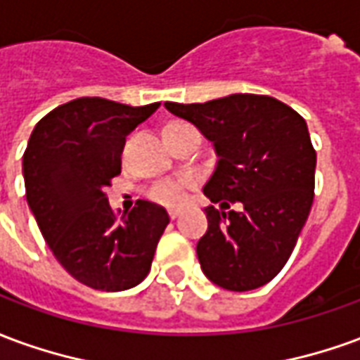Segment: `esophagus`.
<instances>
[{
  "mask_svg": "<svg viewBox=\"0 0 360 360\" xmlns=\"http://www.w3.org/2000/svg\"><path fill=\"white\" fill-rule=\"evenodd\" d=\"M181 216V210H169V218L177 219Z\"/></svg>",
  "mask_w": 360,
  "mask_h": 360,
  "instance_id": "obj_1",
  "label": "esophagus"
}]
</instances>
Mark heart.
Listing matches in <instances>:
<instances>
[{
  "label": "heart",
  "instance_id": "b5f03b06",
  "mask_svg": "<svg viewBox=\"0 0 360 360\" xmlns=\"http://www.w3.org/2000/svg\"><path fill=\"white\" fill-rule=\"evenodd\" d=\"M172 125H185V123H172ZM195 187V179L191 177H167L152 183L146 188V196L152 202L164 206H181L187 200L188 188Z\"/></svg>",
  "mask_w": 360,
  "mask_h": 360
}]
</instances>
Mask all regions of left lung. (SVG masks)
<instances>
[{"instance_id": "1", "label": "left lung", "mask_w": 360, "mask_h": 360, "mask_svg": "<svg viewBox=\"0 0 360 360\" xmlns=\"http://www.w3.org/2000/svg\"><path fill=\"white\" fill-rule=\"evenodd\" d=\"M165 108L216 146L219 160L204 195L221 208L243 204L241 212L206 208L208 231L196 245L206 278L229 291L266 285L291 257L314 200L316 150L307 121L260 94Z\"/></svg>"}]
</instances>
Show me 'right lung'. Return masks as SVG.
<instances>
[{"instance_id": "obj_1", "label": "right lung", "mask_w": 360, "mask_h": 360, "mask_svg": "<svg viewBox=\"0 0 360 360\" xmlns=\"http://www.w3.org/2000/svg\"><path fill=\"white\" fill-rule=\"evenodd\" d=\"M158 108L77 98L38 121L22 156L28 206L48 247L77 281L98 291L139 285L169 224L165 208L148 200L119 218L105 195L121 173L125 136Z\"/></svg>"}]
</instances>
